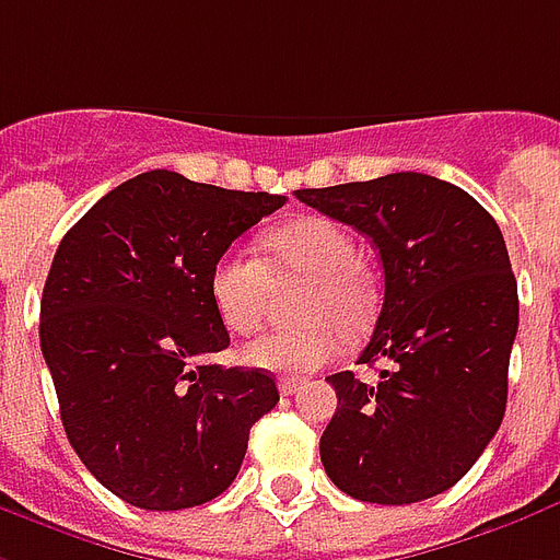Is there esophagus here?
<instances>
[{"label": "esophagus", "instance_id": "obj_1", "mask_svg": "<svg viewBox=\"0 0 560 560\" xmlns=\"http://www.w3.org/2000/svg\"><path fill=\"white\" fill-rule=\"evenodd\" d=\"M300 388H302V380H296V376H284V380H281V383H279V392L284 397L296 395Z\"/></svg>", "mask_w": 560, "mask_h": 560}]
</instances>
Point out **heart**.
<instances>
[{"label":"heart","instance_id":"obj_1","mask_svg":"<svg viewBox=\"0 0 560 560\" xmlns=\"http://www.w3.org/2000/svg\"><path fill=\"white\" fill-rule=\"evenodd\" d=\"M267 264L246 248H228L210 267L207 291L228 332H255L267 314L269 276H302L300 326L267 332L243 347V362L269 374L317 371L374 317V284L359 264V243L335 219L302 217L264 237Z\"/></svg>","mask_w":560,"mask_h":560}]
</instances>
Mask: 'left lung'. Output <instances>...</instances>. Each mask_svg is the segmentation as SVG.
Masks as SVG:
<instances>
[{
  "label": "left lung",
  "instance_id": "left-lung-1",
  "mask_svg": "<svg viewBox=\"0 0 560 560\" xmlns=\"http://www.w3.org/2000/svg\"><path fill=\"white\" fill-rule=\"evenodd\" d=\"M380 248L385 296L359 355L380 380L329 376L338 409L320 436L326 475L371 504L451 490L495 436L520 296L495 219L459 186L418 172L296 189Z\"/></svg>",
  "mask_w": 560,
  "mask_h": 560
}]
</instances>
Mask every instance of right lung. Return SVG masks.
Returning a JSON list of instances; mask_svg holds the SVG:
<instances>
[{"mask_svg": "<svg viewBox=\"0 0 560 560\" xmlns=\"http://www.w3.org/2000/svg\"><path fill=\"white\" fill-rule=\"evenodd\" d=\"M288 198L153 168L91 207L59 243L40 296V353L85 469L132 508L184 511L237 478L248 430L279 404L225 350L210 267Z\"/></svg>", "mask_w": 560, "mask_h": 560, "instance_id": "obj_1", "label": "right lung"}]
</instances>
